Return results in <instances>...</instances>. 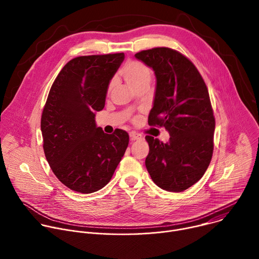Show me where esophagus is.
Masks as SVG:
<instances>
[{
	"mask_svg": "<svg viewBox=\"0 0 259 259\" xmlns=\"http://www.w3.org/2000/svg\"><path fill=\"white\" fill-rule=\"evenodd\" d=\"M129 135H130L131 140H140V139H143V136H142L141 134H139V133H137V132H134V131L130 132Z\"/></svg>",
	"mask_w": 259,
	"mask_h": 259,
	"instance_id": "34e87169",
	"label": "esophagus"
}]
</instances>
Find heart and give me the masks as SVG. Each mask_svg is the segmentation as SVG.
Instances as JSON below:
<instances>
[{
	"mask_svg": "<svg viewBox=\"0 0 259 259\" xmlns=\"http://www.w3.org/2000/svg\"><path fill=\"white\" fill-rule=\"evenodd\" d=\"M121 76L126 83L133 89H137L142 86L150 87L152 82V71L144 63L136 60L127 62L120 71ZM113 83L109 84L108 91L112 90Z\"/></svg>",
	"mask_w": 259,
	"mask_h": 259,
	"instance_id": "b5f03b06",
	"label": "heart"
}]
</instances>
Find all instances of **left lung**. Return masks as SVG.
<instances>
[{
  "instance_id": "1",
  "label": "left lung",
  "mask_w": 259,
  "mask_h": 259,
  "mask_svg": "<svg viewBox=\"0 0 259 259\" xmlns=\"http://www.w3.org/2000/svg\"><path fill=\"white\" fill-rule=\"evenodd\" d=\"M135 58L156 76L149 125L164 126L170 134L166 143L145 136L146 169L159 188L183 192L202 178L213 154L215 119L208 89L194 63L175 50L154 48Z\"/></svg>"
}]
</instances>
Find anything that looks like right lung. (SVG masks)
Wrapping results in <instances>:
<instances>
[{"mask_svg": "<svg viewBox=\"0 0 259 259\" xmlns=\"http://www.w3.org/2000/svg\"><path fill=\"white\" fill-rule=\"evenodd\" d=\"M124 53L80 56L55 79L41 119L46 159L65 187L82 194L109 182L129 143L126 131L106 134L95 122Z\"/></svg>", "mask_w": 259, "mask_h": 259, "instance_id": "add662e5", "label": "right lung"}]
</instances>
